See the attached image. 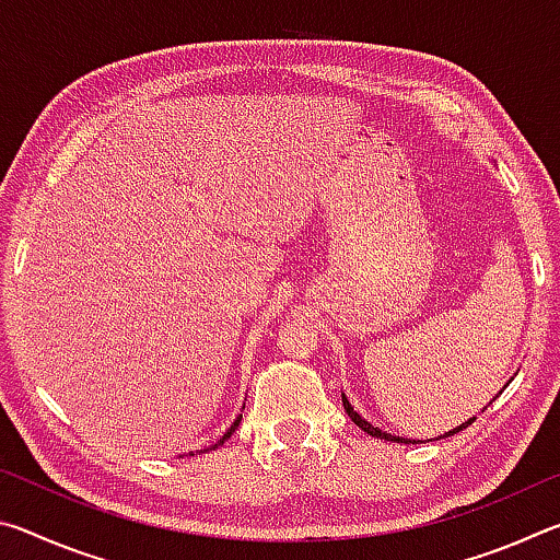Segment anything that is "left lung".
I'll return each mask as SVG.
<instances>
[{"instance_id":"1","label":"left lung","mask_w":560,"mask_h":560,"mask_svg":"<svg viewBox=\"0 0 560 560\" xmlns=\"http://www.w3.org/2000/svg\"><path fill=\"white\" fill-rule=\"evenodd\" d=\"M343 407H346V412H348V417H350V420H353L355 424H358V428L360 430H363V432H368V434H373V438H381V440H387V442H405V444H410L412 440H402V438H395V434H387V432H383V430H377V428H373V424L371 422H365L363 420V417H360L355 410H353V407H350V402L346 400V395H343ZM474 422V417H471V420L469 422H464V424H459V428L457 430H452V432H447V434H444V438H450V434H457L459 430H464V428H469V424Z\"/></svg>"}]
</instances>
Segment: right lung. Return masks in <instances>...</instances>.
Masks as SVG:
<instances>
[{"mask_svg": "<svg viewBox=\"0 0 560 560\" xmlns=\"http://www.w3.org/2000/svg\"><path fill=\"white\" fill-rule=\"evenodd\" d=\"M240 422H242V417H236V420H234V424H232V428L224 432V438H222L220 442H217V444H212V447H210V450H217V447H220V444H224V440H230V438H232V432H234L236 428H240ZM210 450H205V452H210Z\"/></svg>", "mask_w": 560, "mask_h": 560, "instance_id": "1", "label": "right lung"}]
</instances>
